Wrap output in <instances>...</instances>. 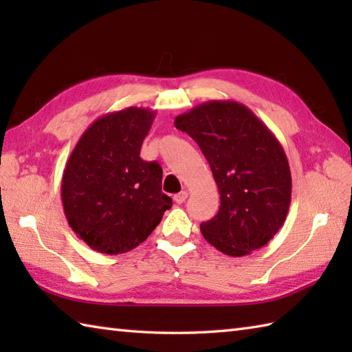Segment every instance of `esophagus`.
Returning a JSON list of instances; mask_svg holds the SVG:
<instances>
[{
	"mask_svg": "<svg viewBox=\"0 0 352 352\" xmlns=\"http://www.w3.org/2000/svg\"><path fill=\"white\" fill-rule=\"evenodd\" d=\"M188 195H189L188 192H186V190H182L180 193H177V195L174 197V201H175L177 204H183L184 201H186V198H188Z\"/></svg>",
	"mask_w": 352,
	"mask_h": 352,
	"instance_id": "1",
	"label": "esophagus"
}]
</instances>
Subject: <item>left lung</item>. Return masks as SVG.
<instances>
[{
  "instance_id": "obj_1",
  "label": "left lung",
  "mask_w": 352,
  "mask_h": 352,
  "mask_svg": "<svg viewBox=\"0 0 352 352\" xmlns=\"http://www.w3.org/2000/svg\"><path fill=\"white\" fill-rule=\"evenodd\" d=\"M199 145L221 195L219 212L199 226L206 241L231 257L265 246L289 212L292 177L274 133L236 101H207L175 118Z\"/></svg>"
}]
</instances>
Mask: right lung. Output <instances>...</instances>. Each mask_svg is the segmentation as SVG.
I'll return each instance as SVG.
<instances>
[{
    "label": "right lung",
    "instance_id": "obj_1",
    "mask_svg": "<svg viewBox=\"0 0 352 352\" xmlns=\"http://www.w3.org/2000/svg\"><path fill=\"white\" fill-rule=\"evenodd\" d=\"M155 111L129 107L91 124L72 149L62 177L69 227L92 250L116 256L136 248L159 226L172 199L163 170L140 159Z\"/></svg>",
    "mask_w": 352,
    "mask_h": 352
}]
</instances>
